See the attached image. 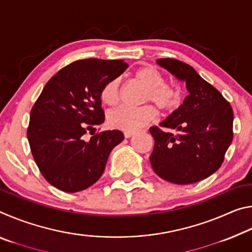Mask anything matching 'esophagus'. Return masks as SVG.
<instances>
[{
  "mask_svg": "<svg viewBox=\"0 0 252 252\" xmlns=\"http://www.w3.org/2000/svg\"><path fill=\"white\" fill-rule=\"evenodd\" d=\"M133 134H134L133 132H126V131L125 132V136L126 139H129V138H131V136H133Z\"/></svg>",
  "mask_w": 252,
  "mask_h": 252,
  "instance_id": "34e87169",
  "label": "esophagus"
}]
</instances>
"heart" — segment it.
<instances>
[{"instance_id":"obj_1","label":"heart","mask_w":252,"mask_h":252,"mask_svg":"<svg viewBox=\"0 0 252 252\" xmlns=\"http://www.w3.org/2000/svg\"><path fill=\"white\" fill-rule=\"evenodd\" d=\"M134 78L147 88L144 101H152L158 108L169 112L180 103V91L177 88L165 84V78L159 70L153 66H143L136 70ZM101 100L104 104L114 106L120 101V79L114 78L104 84L101 90ZM157 117V111L152 105L140 108L120 106L111 111L108 116L109 125L116 129L134 132L152 122Z\"/></svg>"}]
</instances>
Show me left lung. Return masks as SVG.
<instances>
[{"label":"left lung","instance_id":"left-lung-1","mask_svg":"<svg viewBox=\"0 0 252 252\" xmlns=\"http://www.w3.org/2000/svg\"><path fill=\"white\" fill-rule=\"evenodd\" d=\"M157 64L186 82L189 94L160 126L149 130L155 139L152 169L161 179L177 185L199 182L222 164L233 136L232 108L192 66L174 59H158ZM161 127L178 133L164 132Z\"/></svg>","mask_w":252,"mask_h":252}]
</instances>
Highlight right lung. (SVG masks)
<instances>
[{"mask_svg": "<svg viewBox=\"0 0 252 252\" xmlns=\"http://www.w3.org/2000/svg\"><path fill=\"white\" fill-rule=\"evenodd\" d=\"M123 60H79L45 84L30 116L28 140L35 163L50 185L73 193L101 178L112 149L125 139L120 130L84 134L104 122L101 90L120 76Z\"/></svg>", "mask_w": 252, "mask_h": 252, "instance_id": "obj_1", "label": "right lung"}]
</instances>
